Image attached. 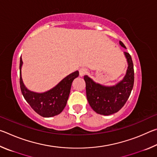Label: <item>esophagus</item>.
I'll return each mask as SVG.
<instances>
[{
    "label": "esophagus",
    "instance_id": "34e87169",
    "mask_svg": "<svg viewBox=\"0 0 157 157\" xmlns=\"http://www.w3.org/2000/svg\"><path fill=\"white\" fill-rule=\"evenodd\" d=\"M79 75L82 77L87 73V69L85 68H82L79 69Z\"/></svg>",
    "mask_w": 157,
    "mask_h": 157
}]
</instances>
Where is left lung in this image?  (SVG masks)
<instances>
[{
    "label": "left lung",
    "instance_id": "obj_1",
    "mask_svg": "<svg viewBox=\"0 0 157 157\" xmlns=\"http://www.w3.org/2000/svg\"><path fill=\"white\" fill-rule=\"evenodd\" d=\"M120 45L125 46L122 41ZM127 58L128 67L124 78L116 85L106 86L96 83L89 76L84 75L86 82V98L90 106L97 113L109 116L118 112L128 100L134 86V65L128 52H124Z\"/></svg>",
    "mask_w": 157,
    "mask_h": 157
}]
</instances>
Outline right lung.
I'll list each match as a JSON object with an SVG mask.
<instances>
[{"label": "right lung", "instance_id": "right-lung-1", "mask_svg": "<svg viewBox=\"0 0 157 157\" xmlns=\"http://www.w3.org/2000/svg\"><path fill=\"white\" fill-rule=\"evenodd\" d=\"M22 58H20V87L21 93L30 107L39 115L43 117H52L59 114L66 107L70 94L71 85L74 79L79 76L78 71L63 78L49 91L44 93L31 91L26 88L21 76Z\"/></svg>", "mask_w": 157, "mask_h": 157}]
</instances>
